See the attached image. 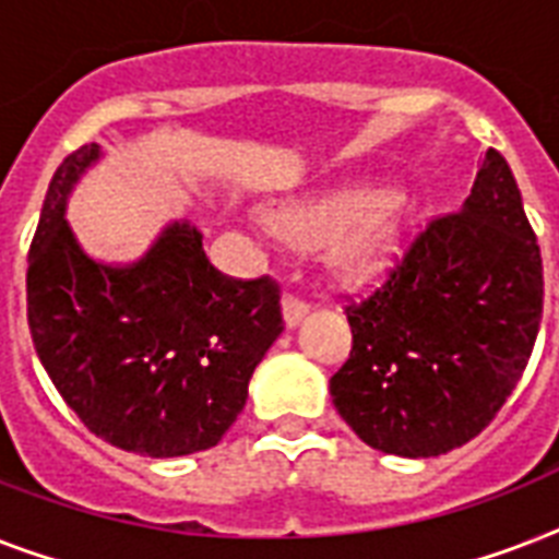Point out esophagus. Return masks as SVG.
<instances>
[{
  "label": "esophagus",
  "instance_id": "obj_1",
  "mask_svg": "<svg viewBox=\"0 0 559 559\" xmlns=\"http://www.w3.org/2000/svg\"><path fill=\"white\" fill-rule=\"evenodd\" d=\"M307 310H310V305H307V301H301V298H296V296L284 298V322H287V328H296V324H301V319L307 316Z\"/></svg>",
  "mask_w": 559,
  "mask_h": 559
}]
</instances>
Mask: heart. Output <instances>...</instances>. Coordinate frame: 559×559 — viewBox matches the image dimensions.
<instances>
[{
  "instance_id": "heart-1",
  "label": "heart",
  "mask_w": 559,
  "mask_h": 559,
  "mask_svg": "<svg viewBox=\"0 0 559 559\" xmlns=\"http://www.w3.org/2000/svg\"><path fill=\"white\" fill-rule=\"evenodd\" d=\"M270 226L305 249L331 246V266L345 281H362L385 270L403 243L397 211L377 188H345L289 202L272 211Z\"/></svg>"
}]
</instances>
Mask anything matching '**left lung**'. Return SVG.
<instances>
[{
	"instance_id": "left-lung-1",
	"label": "left lung",
	"mask_w": 559,
	"mask_h": 559,
	"mask_svg": "<svg viewBox=\"0 0 559 559\" xmlns=\"http://www.w3.org/2000/svg\"><path fill=\"white\" fill-rule=\"evenodd\" d=\"M345 313L354 348L331 397L368 447L432 459L493 420L543 322L537 235L502 153H485L459 214L432 219Z\"/></svg>"
}]
</instances>
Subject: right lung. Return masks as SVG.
Listing matches in <instances>:
<instances>
[{"mask_svg": "<svg viewBox=\"0 0 559 559\" xmlns=\"http://www.w3.org/2000/svg\"><path fill=\"white\" fill-rule=\"evenodd\" d=\"M100 159L83 144L55 170L28 252L37 357L83 426L118 450L177 459L217 447L284 331L278 284L211 266L188 219L135 263H100L66 223L74 182Z\"/></svg>", "mask_w": 559, "mask_h": 559, "instance_id": "1", "label": "right lung"}]
</instances>
